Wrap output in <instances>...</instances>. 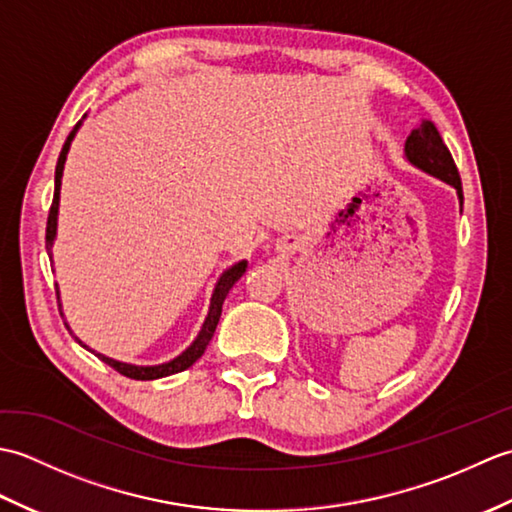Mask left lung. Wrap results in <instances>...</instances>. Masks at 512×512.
Instances as JSON below:
<instances>
[{"instance_id": "1", "label": "left lung", "mask_w": 512, "mask_h": 512, "mask_svg": "<svg viewBox=\"0 0 512 512\" xmlns=\"http://www.w3.org/2000/svg\"><path fill=\"white\" fill-rule=\"evenodd\" d=\"M405 154L409 162H413V165L420 167L422 171H427L431 176H436L451 184V187H455V191L460 195V202L464 200L458 167H455L451 151L444 145L442 136L438 134L436 125L431 121H422L418 129H413L405 143Z\"/></svg>"}]
</instances>
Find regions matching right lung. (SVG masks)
I'll use <instances>...</instances> for the list:
<instances>
[{"label":"right lung","instance_id":"obj_1","mask_svg":"<svg viewBox=\"0 0 512 512\" xmlns=\"http://www.w3.org/2000/svg\"><path fill=\"white\" fill-rule=\"evenodd\" d=\"M79 127V125H76ZM76 127L74 132H70L68 140H65V145L61 149L59 154V160H57V169H54V198H52V204H50V213H48V224H46V248H48V255L50 248H52V242H54V235H57V213H59V189H61V176H63V165H65V156H68V149H70V143L72 138L76 134ZM246 273V262H239L235 266H231L226 270V273L220 277V281H217L215 286V292H213V299H211V308H209V317H206L202 330L198 334V339H195L191 343V347L187 352H182L178 358H173V361L165 363V365H156V367H136V365H127V363H118L114 361V358H107L103 354H96L101 358L103 363L110 365L112 369H116L118 374H123L127 378H134V380H156V378H162V376H171V374H178V372H184V369H189L198 358L204 354L206 345H209V341L213 339L215 334V328H217V321H220V314H222V306H224V299L228 295V290H231L235 286V281L242 277ZM59 297V292H57ZM68 328V325H65ZM76 339V336H74ZM79 341V339H76ZM81 343V341H79ZM83 345V343H81ZM85 347V345H83Z\"/></svg>","mask_w":512,"mask_h":512}]
</instances>
